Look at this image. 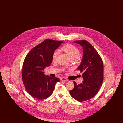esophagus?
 Returning <instances> with one entry per match:
<instances>
[{"label": "esophagus", "instance_id": "obj_1", "mask_svg": "<svg viewBox=\"0 0 123 123\" xmlns=\"http://www.w3.org/2000/svg\"><path fill=\"white\" fill-rule=\"evenodd\" d=\"M61 81H64V82H67V81H68V80L67 78H66L62 77V78H61Z\"/></svg>", "mask_w": 123, "mask_h": 123}]
</instances>
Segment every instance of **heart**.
<instances>
[{
    "mask_svg": "<svg viewBox=\"0 0 123 123\" xmlns=\"http://www.w3.org/2000/svg\"><path fill=\"white\" fill-rule=\"evenodd\" d=\"M62 50L66 53L69 56L70 60H75L79 58L80 56L79 50L76 47L71 45L67 44L62 47ZM59 54V50L55 51L53 53L52 59L53 61H57Z\"/></svg>",
    "mask_w": 123,
    "mask_h": 123,
    "instance_id": "obj_1",
    "label": "heart"
}]
</instances>
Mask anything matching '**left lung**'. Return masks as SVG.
I'll return each mask as SVG.
<instances>
[{
  "mask_svg": "<svg viewBox=\"0 0 123 123\" xmlns=\"http://www.w3.org/2000/svg\"><path fill=\"white\" fill-rule=\"evenodd\" d=\"M74 42L83 49L82 62L77 68L83 73V81L78 84L73 82L74 88L70 93L74 99L82 102L93 98L98 93L103 81V64L99 53L88 42L85 40Z\"/></svg>",
  "mask_w": 123,
  "mask_h": 123,
  "instance_id": "1",
  "label": "left lung"
}]
</instances>
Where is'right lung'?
<instances>
[{"label": "right lung", "instance_id": "add662e5", "mask_svg": "<svg viewBox=\"0 0 123 123\" xmlns=\"http://www.w3.org/2000/svg\"><path fill=\"white\" fill-rule=\"evenodd\" d=\"M62 43L46 39L33 48L24 59L23 82L28 93L36 99L47 98L53 94L56 83L60 81L57 77L46 76L43 70L51 64L53 53Z\"/></svg>", "mask_w": 123, "mask_h": 123}]
</instances>
